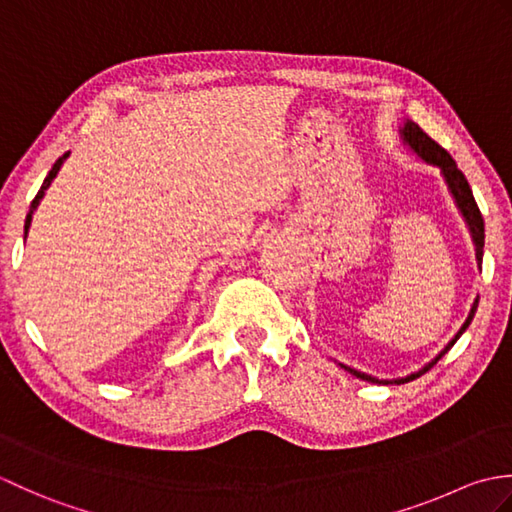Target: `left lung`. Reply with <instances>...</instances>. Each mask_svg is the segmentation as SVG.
<instances>
[{
    "label": "left lung",
    "mask_w": 512,
    "mask_h": 512,
    "mask_svg": "<svg viewBox=\"0 0 512 512\" xmlns=\"http://www.w3.org/2000/svg\"><path fill=\"white\" fill-rule=\"evenodd\" d=\"M402 138H405V143H409V147H411L413 151H416V154H418L422 160H427V162H431V165L440 167L442 176H444V180H447L455 202H458V206H460V211H462V215H464L466 224H469V228H471V235H473V242H475V253H477V262L482 264V257H484V217H482V213H480V206H477V202H475V198H473V191H471V187H469V182H466L464 173L458 169V165H455V160L449 156V151L444 149V147H440L431 136L424 134L422 129H420L416 123H413V121H407L405 129H402ZM477 303H480V299H475L473 308H471V314H469V319L464 321L460 332L455 334V339H453L447 347H444V350H442L436 358H433V361H431L427 367H424L422 372H429V369H431L433 365H436L444 354H447V352L451 350V347L455 345V341H458L460 336H462V332H464L466 328H469L473 317H475ZM341 367L347 369V372H350V374H354L356 378L367 380V383H383V385L389 383V380H378V378H372V376H367V374H363V372H356V369L347 367V365H341ZM418 376H420V372H418V374H411V376H407V378H398V380H394V383H398V385H400V383H409V380L418 378Z\"/></svg>",
    "instance_id": "obj_1"
}]
</instances>
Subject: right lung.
Wrapping results in <instances>:
<instances>
[{
  "instance_id": "1",
  "label": "right lung",
  "mask_w": 512,
  "mask_h": 512,
  "mask_svg": "<svg viewBox=\"0 0 512 512\" xmlns=\"http://www.w3.org/2000/svg\"><path fill=\"white\" fill-rule=\"evenodd\" d=\"M68 158V154H63L57 162H54L52 165V169H50V173L46 176V180H43V184H41V189H39V193L35 195V200L30 202V211H28V215H26V224H24V235H28V228H30V222H32V213H35V209H37V204H39V200L43 198V193H46V189L50 187V182H52V178L57 176V171L61 169V165H63V160Z\"/></svg>"
}]
</instances>
